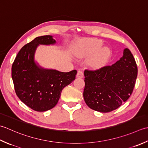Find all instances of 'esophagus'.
<instances>
[{"label": "esophagus", "instance_id": "esophagus-1", "mask_svg": "<svg viewBox=\"0 0 148 148\" xmlns=\"http://www.w3.org/2000/svg\"><path fill=\"white\" fill-rule=\"evenodd\" d=\"M77 77L78 78H82L84 77V74L82 70H78L77 71Z\"/></svg>", "mask_w": 148, "mask_h": 148}]
</instances>
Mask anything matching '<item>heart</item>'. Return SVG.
<instances>
[{
    "label": "heart",
    "instance_id": "heart-1",
    "mask_svg": "<svg viewBox=\"0 0 148 148\" xmlns=\"http://www.w3.org/2000/svg\"><path fill=\"white\" fill-rule=\"evenodd\" d=\"M101 45V42L99 41H96L94 40L91 42V43H90L88 46L85 49L83 50V52H77V55H79L80 53H84V54H89L91 53L95 48H97L99 46H100ZM110 49H108L107 47H104L101 49V50L99 51L98 53L97 56L93 57L90 61V64H91L92 66H95V67H99V66H101L102 64L105 61V60L107 59L108 56H109L110 54Z\"/></svg>",
    "mask_w": 148,
    "mask_h": 148
}]
</instances>
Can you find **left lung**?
Returning a JSON list of instances; mask_svg holds the SVG:
<instances>
[{
    "label": "left lung",
    "mask_w": 148,
    "mask_h": 148,
    "mask_svg": "<svg viewBox=\"0 0 148 148\" xmlns=\"http://www.w3.org/2000/svg\"><path fill=\"white\" fill-rule=\"evenodd\" d=\"M137 76L135 59L126 48L123 56L112 66L96 71L85 70L84 101L89 108L98 112L116 110L132 95Z\"/></svg>",
    "instance_id": "8db88e82"
}]
</instances>
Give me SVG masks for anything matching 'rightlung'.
<instances>
[{
	"label": "right lung",
	"instance_id": "right-lung-1",
	"mask_svg": "<svg viewBox=\"0 0 148 148\" xmlns=\"http://www.w3.org/2000/svg\"><path fill=\"white\" fill-rule=\"evenodd\" d=\"M52 36L36 38L23 46L12 65L11 75L18 97L32 110L45 112L53 108L61 96L62 90L75 79L77 71L61 72L45 68L35 59L40 45H54Z\"/></svg>",
	"mask_w": 148,
	"mask_h": 148
}]
</instances>
